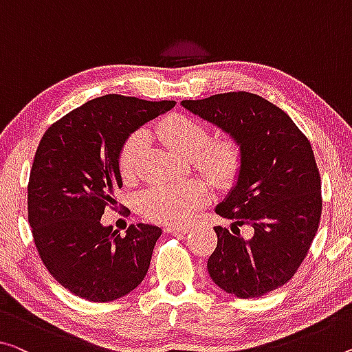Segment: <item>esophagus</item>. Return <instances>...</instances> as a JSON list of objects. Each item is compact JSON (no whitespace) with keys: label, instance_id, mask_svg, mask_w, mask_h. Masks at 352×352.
I'll use <instances>...</instances> for the list:
<instances>
[{"label":"esophagus","instance_id":"1","mask_svg":"<svg viewBox=\"0 0 352 352\" xmlns=\"http://www.w3.org/2000/svg\"><path fill=\"white\" fill-rule=\"evenodd\" d=\"M166 232H173V234H186L188 231V226H168L165 228Z\"/></svg>","mask_w":352,"mask_h":352}]
</instances>
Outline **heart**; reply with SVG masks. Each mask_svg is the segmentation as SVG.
<instances>
[{
    "label": "heart",
    "instance_id": "b5f03b06",
    "mask_svg": "<svg viewBox=\"0 0 352 352\" xmlns=\"http://www.w3.org/2000/svg\"><path fill=\"white\" fill-rule=\"evenodd\" d=\"M159 135L173 153L193 157L199 171L219 184L236 179L241 168V148L234 140L221 138L209 142V129L186 115H170L159 124ZM146 143V132L132 133L120 151L118 165L124 181L137 176L140 157ZM209 198L206 186L188 181L179 186H153L140 197V209L146 217L165 225H181L190 220Z\"/></svg>",
    "mask_w": 352,
    "mask_h": 352
}]
</instances>
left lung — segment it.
I'll return each instance as SVG.
<instances>
[{"label": "left lung", "mask_w": 352, "mask_h": 352, "mask_svg": "<svg viewBox=\"0 0 352 352\" xmlns=\"http://www.w3.org/2000/svg\"><path fill=\"white\" fill-rule=\"evenodd\" d=\"M188 111L228 133L242 160L236 184L215 212L217 247L208 270L226 293L253 299L288 283L307 256L321 219V177L311 144L282 108L256 94L182 100ZM252 226L244 240L239 226Z\"/></svg>", "instance_id": "8db88e82"}]
</instances>
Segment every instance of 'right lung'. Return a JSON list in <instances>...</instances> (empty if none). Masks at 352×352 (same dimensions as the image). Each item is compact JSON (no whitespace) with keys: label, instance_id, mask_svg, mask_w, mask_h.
I'll return each mask as SVG.
<instances>
[{"label":"right lung","instance_id":"obj_1","mask_svg":"<svg viewBox=\"0 0 352 352\" xmlns=\"http://www.w3.org/2000/svg\"><path fill=\"white\" fill-rule=\"evenodd\" d=\"M176 105L108 94L52 124L37 146L28 220L42 263L58 283L91 302H110L143 282L162 230L131 225L126 236L100 217L122 187L120 151L137 129Z\"/></svg>","mask_w":352,"mask_h":352}]
</instances>
